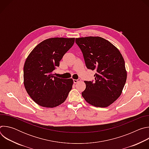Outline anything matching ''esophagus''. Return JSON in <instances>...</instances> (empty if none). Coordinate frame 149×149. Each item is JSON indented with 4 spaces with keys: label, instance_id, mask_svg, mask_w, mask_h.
Returning a JSON list of instances; mask_svg holds the SVG:
<instances>
[{
    "label": "esophagus",
    "instance_id": "obj_1",
    "mask_svg": "<svg viewBox=\"0 0 149 149\" xmlns=\"http://www.w3.org/2000/svg\"><path fill=\"white\" fill-rule=\"evenodd\" d=\"M81 81V79L80 78H78V79H73V81H74V83H77V82H79V81Z\"/></svg>",
    "mask_w": 149,
    "mask_h": 149
}]
</instances>
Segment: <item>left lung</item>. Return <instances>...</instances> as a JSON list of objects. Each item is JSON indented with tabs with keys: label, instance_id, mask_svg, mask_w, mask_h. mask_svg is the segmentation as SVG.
<instances>
[{
	"label": "left lung",
	"instance_id": "8db88e82",
	"mask_svg": "<svg viewBox=\"0 0 149 149\" xmlns=\"http://www.w3.org/2000/svg\"><path fill=\"white\" fill-rule=\"evenodd\" d=\"M75 42L87 68L97 71L94 81H84L82 96L95 107H107L120 96L126 82L124 60L118 49L102 38H76Z\"/></svg>",
	"mask_w": 149,
	"mask_h": 149
}]
</instances>
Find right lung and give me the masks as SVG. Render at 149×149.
<instances>
[{"mask_svg": "<svg viewBox=\"0 0 149 149\" xmlns=\"http://www.w3.org/2000/svg\"><path fill=\"white\" fill-rule=\"evenodd\" d=\"M75 38H53L41 42L32 51L24 67L25 89L38 105L53 108L67 99L73 80L54 76L63 56L72 47Z\"/></svg>", "mask_w": 149, "mask_h": 149, "instance_id": "right-lung-1", "label": "right lung"}]
</instances>
